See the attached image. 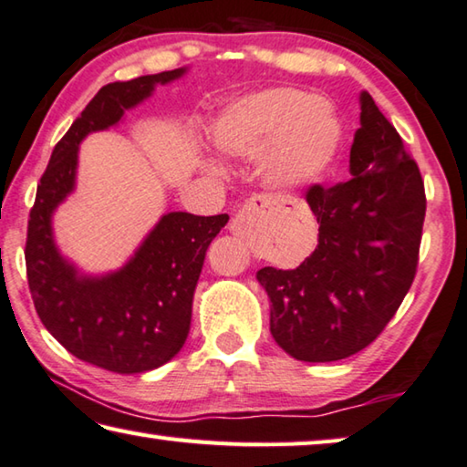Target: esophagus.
Instances as JSON below:
<instances>
[{
	"mask_svg": "<svg viewBox=\"0 0 467 467\" xmlns=\"http://www.w3.org/2000/svg\"><path fill=\"white\" fill-rule=\"evenodd\" d=\"M266 219V202L263 198H252L248 204H244V209L232 219L229 223V232L238 238H250L258 227H263Z\"/></svg>",
	"mask_w": 467,
	"mask_h": 467,
	"instance_id": "esophagus-1",
	"label": "esophagus"
}]
</instances>
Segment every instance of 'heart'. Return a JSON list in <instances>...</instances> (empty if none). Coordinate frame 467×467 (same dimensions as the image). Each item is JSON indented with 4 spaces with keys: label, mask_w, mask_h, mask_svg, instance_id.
<instances>
[{
    "label": "heart",
    "mask_w": 467,
    "mask_h": 467,
    "mask_svg": "<svg viewBox=\"0 0 467 467\" xmlns=\"http://www.w3.org/2000/svg\"><path fill=\"white\" fill-rule=\"evenodd\" d=\"M217 155L256 159L263 180L281 192L318 182L337 157L341 124L335 107L296 88H273L225 105L206 126Z\"/></svg>",
    "instance_id": "b5f03b06"
}]
</instances>
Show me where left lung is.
I'll use <instances>...</instances> for the list:
<instances>
[{"label": "left lung", "mask_w": 467, "mask_h": 467, "mask_svg": "<svg viewBox=\"0 0 467 467\" xmlns=\"http://www.w3.org/2000/svg\"><path fill=\"white\" fill-rule=\"evenodd\" d=\"M349 175L306 194L318 223L315 252L296 269L256 273L271 300L273 339L302 362H335L364 349L393 318L416 275L424 182L366 90Z\"/></svg>", "instance_id": "1"}]
</instances>
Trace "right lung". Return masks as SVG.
Instances as JSON below:
<instances>
[{"label":"right lung","instance_id":"1","mask_svg":"<svg viewBox=\"0 0 467 467\" xmlns=\"http://www.w3.org/2000/svg\"><path fill=\"white\" fill-rule=\"evenodd\" d=\"M186 72L178 67L99 90L53 149L30 209L25 256L36 315L72 356L118 374L155 370L182 349L206 248L229 217L165 213L119 269L87 273L59 250L53 215L76 190L80 142L118 126L157 84Z\"/></svg>","mask_w":467,"mask_h":467}]
</instances>
